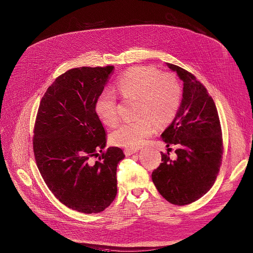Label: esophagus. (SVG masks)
I'll use <instances>...</instances> for the list:
<instances>
[{
	"label": "esophagus",
	"mask_w": 253,
	"mask_h": 253,
	"mask_svg": "<svg viewBox=\"0 0 253 253\" xmlns=\"http://www.w3.org/2000/svg\"><path fill=\"white\" fill-rule=\"evenodd\" d=\"M138 151H139V149H125L124 150V153L126 155H132L133 153H135V152H137Z\"/></svg>",
	"instance_id": "esophagus-1"
}]
</instances>
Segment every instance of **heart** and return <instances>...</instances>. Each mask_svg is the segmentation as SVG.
I'll use <instances>...</instances> for the list:
<instances>
[{
	"label": "heart",
	"instance_id": "heart-1",
	"mask_svg": "<svg viewBox=\"0 0 253 253\" xmlns=\"http://www.w3.org/2000/svg\"><path fill=\"white\" fill-rule=\"evenodd\" d=\"M118 93L125 100H137L138 119L124 122L110 135L113 145L135 149L144 144L156 127H166L176 117L182 98V88L174 74L162 73L154 66H134L116 81ZM95 112L106 126L119 121L116 97L103 91L95 101Z\"/></svg>",
	"mask_w": 253,
	"mask_h": 253
}]
</instances>
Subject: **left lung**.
<instances>
[{
	"label": "left lung",
	"instance_id": "left-lung-1",
	"mask_svg": "<svg viewBox=\"0 0 253 253\" xmlns=\"http://www.w3.org/2000/svg\"><path fill=\"white\" fill-rule=\"evenodd\" d=\"M167 65L184 82L179 111L161 134L167 148L178 147L177 158L172 160L169 152H161L162 162L152 171V179L167 202L186 205L200 200L215 183L223 157L222 130L216 105L206 88L186 69Z\"/></svg>",
	"mask_w": 253,
	"mask_h": 253
}]
</instances>
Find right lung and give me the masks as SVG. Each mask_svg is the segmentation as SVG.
Segmentation results:
<instances>
[{
    "instance_id": "1",
    "label": "right lung",
    "mask_w": 253,
    "mask_h": 253,
    "mask_svg": "<svg viewBox=\"0 0 253 253\" xmlns=\"http://www.w3.org/2000/svg\"><path fill=\"white\" fill-rule=\"evenodd\" d=\"M113 68L83 66L59 75L42 98L34 124L33 152L46 185L62 204L86 214L114 201L116 168L125 156L116 147L103 151L106 134L94 109Z\"/></svg>"
}]
</instances>
